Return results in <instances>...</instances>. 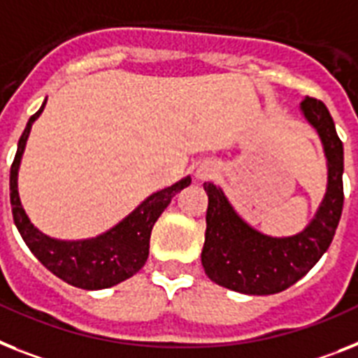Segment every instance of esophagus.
<instances>
[{"mask_svg":"<svg viewBox=\"0 0 358 358\" xmlns=\"http://www.w3.org/2000/svg\"><path fill=\"white\" fill-rule=\"evenodd\" d=\"M215 168L212 166V164H208V162H205V164H201L199 168H197L196 172V177L197 179H201V181H205V179H210L212 176H214Z\"/></svg>","mask_w":358,"mask_h":358,"instance_id":"esophagus-1","label":"esophagus"}]
</instances>
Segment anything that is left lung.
Returning a JSON list of instances; mask_svg holds the SVG:
<instances>
[{"label": "left lung", "instance_id": "obj_1", "mask_svg": "<svg viewBox=\"0 0 358 358\" xmlns=\"http://www.w3.org/2000/svg\"><path fill=\"white\" fill-rule=\"evenodd\" d=\"M300 109L317 129L326 153V196L302 232L273 238L252 229L234 210L220 186L205 182L208 210L201 264L206 276L221 287L243 294L285 291L306 276L331 245L344 205V148L324 102L306 96Z\"/></svg>", "mask_w": 358, "mask_h": 358}]
</instances>
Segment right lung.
I'll use <instances>...</instances> for the list:
<instances>
[{"mask_svg": "<svg viewBox=\"0 0 358 358\" xmlns=\"http://www.w3.org/2000/svg\"><path fill=\"white\" fill-rule=\"evenodd\" d=\"M45 102L27 122L17 143L16 157L10 166V205L17 232L22 234L31 252L40 259V264L69 285L87 291L113 287L117 283L131 278L133 274H137L144 267L155 221L170 205L172 197L190 185L192 179L186 176L176 185L152 194L128 217H124L119 225L96 238L66 241L43 234L31 223L17 194V170L25 152L27 138L31 133L32 122L40 117Z\"/></svg>", "mask_w": 358, "mask_h": 358, "instance_id": "obj_1", "label": "right lung"}]
</instances>
